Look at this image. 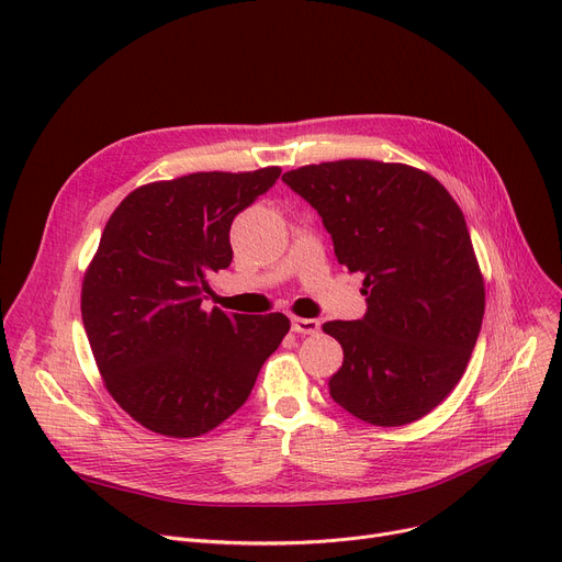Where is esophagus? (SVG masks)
<instances>
[{"label": "esophagus", "mask_w": 562, "mask_h": 562, "mask_svg": "<svg viewBox=\"0 0 562 562\" xmlns=\"http://www.w3.org/2000/svg\"><path fill=\"white\" fill-rule=\"evenodd\" d=\"M293 333L299 335H316L321 330V323L316 318H303V316H293Z\"/></svg>", "instance_id": "1"}]
</instances>
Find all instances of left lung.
I'll list each match as a JSON object with an SVG mask.
<instances>
[{"instance_id":"8db88e82","label":"left lung","mask_w":562,"mask_h":562,"mask_svg":"<svg viewBox=\"0 0 562 562\" xmlns=\"http://www.w3.org/2000/svg\"><path fill=\"white\" fill-rule=\"evenodd\" d=\"M282 180L321 214L339 263L364 273V318L323 323L344 348L330 396L371 426L426 417L456 390L485 314L458 202L426 170L373 159L310 164Z\"/></svg>"}]
</instances>
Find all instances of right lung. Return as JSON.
<instances>
[{
  "label": "right lung",
  "instance_id": "1",
  "mask_svg": "<svg viewBox=\"0 0 562 562\" xmlns=\"http://www.w3.org/2000/svg\"><path fill=\"white\" fill-rule=\"evenodd\" d=\"M280 166L191 172L134 189L106 221L81 282V318L106 392L143 428L189 439L250 396L291 323L200 307L232 261L234 216Z\"/></svg>",
  "mask_w": 562,
  "mask_h": 562
}]
</instances>
